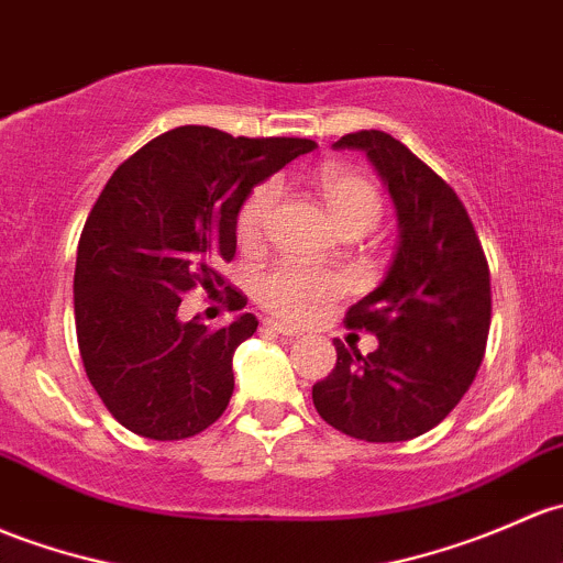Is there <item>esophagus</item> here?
Instances as JSON below:
<instances>
[{
  "label": "esophagus",
  "mask_w": 563,
  "mask_h": 563,
  "mask_svg": "<svg viewBox=\"0 0 563 563\" xmlns=\"http://www.w3.org/2000/svg\"><path fill=\"white\" fill-rule=\"evenodd\" d=\"M264 327L277 331V334H283V336H299L301 334L299 329L288 327V323H283V321H272V318H269V321H264Z\"/></svg>",
  "instance_id": "esophagus-1"
}]
</instances>
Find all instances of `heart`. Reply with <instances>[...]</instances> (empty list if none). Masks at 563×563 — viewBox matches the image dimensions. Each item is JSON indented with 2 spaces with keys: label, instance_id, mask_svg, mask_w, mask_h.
Returning <instances> with one entry per match:
<instances>
[{
  "label": "heart",
  "instance_id": "b5f03b06",
  "mask_svg": "<svg viewBox=\"0 0 563 563\" xmlns=\"http://www.w3.org/2000/svg\"><path fill=\"white\" fill-rule=\"evenodd\" d=\"M318 191H321L323 205H327L331 223L340 232L345 229H361L369 232L380 218V194L364 177L342 169H323L318 177ZM277 202L275 183H262L247 194L236 212V240L242 245H256L264 236L266 223H269L272 210ZM340 291V280L327 272L305 269L297 264H277L258 280L256 294L262 305L269 307L272 312L291 321H301L310 316L321 301H327Z\"/></svg>",
  "mask_w": 563,
  "mask_h": 563
}]
</instances>
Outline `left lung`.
I'll list each match as a JSON object with an SVG mask.
<instances>
[{"instance_id":"obj_1","label":"left lung","mask_w":563,"mask_h":563,"mask_svg":"<svg viewBox=\"0 0 563 563\" xmlns=\"http://www.w3.org/2000/svg\"><path fill=\"white\" fill-rule=\"evenodd\" d=\"M334 151H364L396 210L386 277L347 310L377 336L361 356L340 340L336 366L312 386L318 416L366 442H405L434 429L477 375L490 327V275L455 191L386 132H356Z\"/></svg>"}]
</instances>
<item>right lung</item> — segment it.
Wrapping results in <instances>:
<instances>
[{
	"label": "right lung",
	"mask_w": 563,
	"mask_h": 563,
	"mask_svg": "<svg viewBox=\"0 0 563 563\" xmlns=\"http://www.w3.org/2000/svg\"><path fill=\"white\" fill-rule=\"evenodd\" d=\"M312 147L177 126L112 173L80 234L75 329L88 380L129 431L186 440L223 416L234 351L253 336L256 316L210 331L177 310L194 288L210 297L223 288L232 310L245 307L218 272L234 258L236 212L258 183Z\"/></svg>",
	"instance_id": "right-lung-1"
}]
</instances>
